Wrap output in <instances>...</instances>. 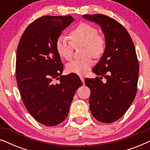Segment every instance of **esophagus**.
Returning <instances> with one entry per match:
<instances>
[{"label": "esophagus", "mask_w": 150, "mask_h": 150, "mask_svg": "<svg viewBox=\"0 0 150 150\" xmlns=\"http://www.w3.org/2000/svg\"><path fill=\"white\" fill-rule=\"evenodd\" d=\"M80 79H81V81L83 82V83L84 84V83H85V79H84V77H83V76H80Z\"/></svg>", "instance_id": "1"}]
</instances>
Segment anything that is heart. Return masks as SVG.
I'll list each match as a JSON object with an SVG mask.
<instances>
[{
    "label": "heart",
    "instance_id": "obj_1",
    "mask_svg": "<svg viewBox=\"0 0 150 150\" xmlns=\"http://www.w3.org/2000/svg\"><path fill=\"white\" fill-rule=\"evenodd\" d=\"M69 39L64 35L59 36L55 43L56 50L61 58L69 60L71 58L74 47L83 46L82 53L87 56L81 59L73 60L66 65L67 71L77 75H83L93 65L92 56L100 58L106 50V41L102 35L98 33V30L91 24L81 22L69 33Z\"/></svg>",
    "mask_w": 150,
    "mask_h": 150
}]
</instances>
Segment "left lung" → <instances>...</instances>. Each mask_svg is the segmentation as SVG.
Segmentation results:
<instances>
[{"label": "left lung", "mask_w": 150, "mask_h": 150, "mask_svg": "<svg viewBox=\"0 0 150 150\" xmlns=\"http://www.w3.org/2000/svg\"><path fill=\"white\" fill-rule=\"evenodd\" d=\"M83 17L99 24L105 36V52L92 69L100 77L85 79V83L91 91V114L109 124L124 115L136 96L139 71L136 50L128 32L117 20L102 14Z\"/></svg>", "instance_id": "obj_1"}]
</instances>
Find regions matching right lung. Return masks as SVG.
I'll return each instance as SVG.
<instances>
[{"mask_svg": "<svg viewBox=\"0 0 150 150\" xmlns=\"http://www.w3.org/2000/svg\"><path fill=\"white\" fill-rule=\"evenodd\" d=\"M74 20L71 16L39 18L26 28L18 46L16 74L22 100L35 120L47 126L65 120L76 91L83 85L74 74L61 76L63 65L55 47Z\"/></svg>", "mask_w": 150, "mask_h": 150, "instance_id": "obj_1", "label": "right lung"}]
</instances>
